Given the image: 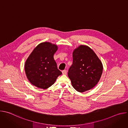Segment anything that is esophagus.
<instances>
[{
    "instance_id": "obj_1",
    "label": "esophagus",
    "mask_w": 128,
    "mask_h": 128,
    "mask_svg": "<svg viewBox=\"0 0 128 128\" xmlns=\"http://www.w3.org/2000/svg\"><path fill=\"white\" fill-rule=\"evenodd\" d=\"M62 74L64 75L67 74V70H64L62 71Z\"/></svg>"
}]
</instances>
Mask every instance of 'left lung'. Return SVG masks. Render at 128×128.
Segmentation results:
<instances>
[{
    "instance_id": "left-lung-1",
    "label": "left lung",
    "mask_w": 128,
    "mask_h": 128,
    "mask_svg": "<svg viewBox=\"0 0 128 128\" xmlns=\"http://www.w3.org/2000/svg\"><path fill=\"white\" fill-rule=\"evenodd\" d=\"M73 63L68 76L78 92L82 93L94 88L103 71L102 64L94 52L86 46H80L73 52Z\"/></svg>"
}]
</instances>
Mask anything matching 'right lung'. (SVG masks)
<instances>
[{
	"label": "right lung",
	"mask_w": 128,
	"mask_h": 128,
	"mask_svg": "<svg viewBox=\"0 0 128 128\" xmlns=\"http://www.w3.org/2000/svg\"><path fill=\"white\" fill-rule=\"evenodd\" d=\"M57 46L45 42L36 46L27 59L25 71L29 82L38 88L46 89L62 74L54 59Z\"/></svg>",
	"instance_id": "1"
}]
</instances>
